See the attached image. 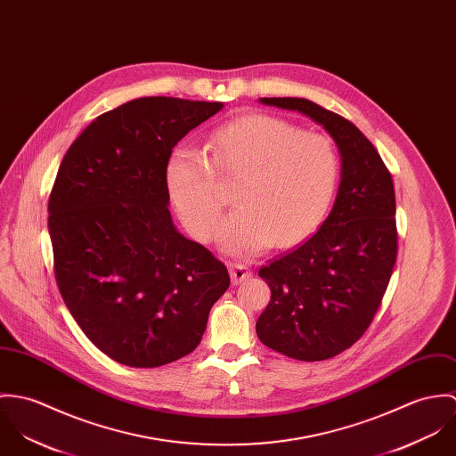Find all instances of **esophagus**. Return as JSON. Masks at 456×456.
Masks as SVG:
<instances>
[{
	"label": "esophagus",
	"mask_w": 456,
	"mask_h": 456,
	"mask_svg": "<svg viewBox=\"0 0 456 456\" xmlns=\"http://www.w3.org/2000/svg\"><path fill=\"white\" fill-rule=\"evenodd\" d=\"M229 273H231V281L232 285H240L247 280L252 278V271L250 267H247L245 264H240V262H232L229 264Z\"/></svg>",
	"instance_id": "1"
}]
</instances>
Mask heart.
I'll return each instance as SVG.
<instances>
[{"label":"heart","instance_id":"b5f03b06","mask_svg":"<svg viewBox=\"0 0 456 456\" xmlns=\"http://www.w3.org/2000/svg\"><path fill=\"white\" fill-rule=\"evenodd\" d=\"M213 166L220 176L238 180L236 209L216 238L224 250L255 253L301 243L323 222L339 182L334 142L304 133L289 120L245 115L211 136ZM201 149L180 143L166 162V189L183 227L198 241L213 236L222 198L215 171Z\"/></svg>","mask_w":456,"mask_h":456}]
</instances>
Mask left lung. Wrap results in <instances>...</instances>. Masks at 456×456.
Instances as JSON below:
<instances>
[{
	"label": "left lung",
	"instance_id": "8db88e82",
	"mask_svg": "<svg viewBox=\"0 0 456 456\" xmlns=\"http://www.w3.org/2000/svg\"><path fill=\"white\" fill-rule=\"evenodd\" d=\"M260 102L301 111L323 126L341 153V183L325 222L258 271L271 289L255 327L258 339L296 360H327L363 336L387 292L397 260L394 180L345 117L304 98Z\"/></svg>",
	"mask_w": 456,
	"mask_h": 456
}]
</instances>
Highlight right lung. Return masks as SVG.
<instances>
[{
	"label": "right lung",
	"mask_w": 456,
	"mask_h": 456,
	"mask_svg": "<svg viewBox=\"0 0 456 456\" xmlns=\"http://www.w3.org/2000/svg\"><path fill=\"white\" fill-rule=\"evenodd\" d=\"M222 108L133 100L93 120L59 166L55 281L84 334L118 363L159 367L194 352L231 285L227 267L176 231L164 176L175 145Z\"/></svg>",
	"instance_id": "1"
}]
</instances>
